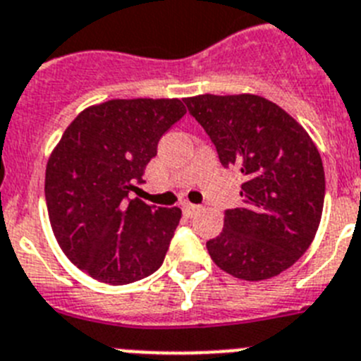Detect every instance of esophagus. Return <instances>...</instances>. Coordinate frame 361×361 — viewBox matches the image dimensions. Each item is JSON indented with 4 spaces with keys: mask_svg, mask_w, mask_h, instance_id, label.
<instances>
[{
    "mask_svg": "<svg viewBox=\"0 0 361 361\" xmlns=\"http://www.w3.org/2000/svg\"><path fill=\"white\" fill-rule=\"evenodd\" d=\"M181 209H183V212L187 216H192L200 211V205H194V203H183V205H181Z\"/></svg>",
    "mask_w": 361,
    "mask_h": 361,
    "instance_id": "obj_1",
    "label": "esophagus"
}]
</instances>
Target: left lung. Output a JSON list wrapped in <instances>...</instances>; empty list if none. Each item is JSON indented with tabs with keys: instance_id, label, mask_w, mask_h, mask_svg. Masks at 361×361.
Returning <instances> with one entry per match:
<instances>
[{
	"instance_id": "8db88e82",
	"label": "left lung",
	"mask_w": 361,
	"mask_h": 361,
	"mask_svg": "<svg viewBox=\"0 0 361 361\" xmlns=\"http://www.w3.org/2000/svg\"><path fill=\"white\" fill-rule=\"evenodd\" d=\"M225 169L243 174V205L225 211L224 231L207 241L212 262L249 281L278 276L303 256L325 198L319 152L305 128L276 103L255 96L202 94L185 99Z\"/></svg>"
}]
</instances>
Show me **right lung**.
I'll use <instances>...</instances> for the list:
<instances>
[{"instance_id": "add662e5", "label": "right lung", "mask_w": 361, "mask_h": 361, "mask_svg": "<svg viewBox=\"0 0 361 361\" xmlns=\"http://www.w3.org/2000/svg\"><path fill=\"white\" fill-rule=\"evenodd\" d=\"M185 112L180 99L99 103L68 125L50 154V225L67 258L94 280L133 283L161 267L181 211L147 205L128 192L145 183L158 142Z\"/></svg>"}]
</instances>
